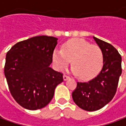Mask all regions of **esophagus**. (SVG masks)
<instances>
[{"label":"esophagus","instance_id":"1","mask_svg":"<svg viewBox=\"0 0 126 126\" xmlns=\"http://www.w3.org/2000/svg\"><path fill=\"white\" fill-rule=\"evenodd\" d=\"M68 79H69V77L68 76L65 75V74L63 76V79H64V80H66Z\"/></svg>","mask_w":126,"mask_h":126}]
</instances>
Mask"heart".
Instances as JSON below:
<instances>
[{
	"instance_id": "heart-1",
	"label": "heart",
	"mask_w": 126,
	"mask_h": 126,
	"mask_svg": "<svg viewBox=\"0 0 126 126\" xmlns=\"http://www.w3.org/2000/svg\"><path fill=\"white\" fill-rule=\"evenodd\" d=\"M103 53L97 46L91 45L81 38L71 39L55 50L52 55L54 65L57 70L66 68L71 60V72L83 80L93 79L103 65Z\"/></svg>"
}]
</instances>
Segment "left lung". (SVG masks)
Returning a JSON list of instances; mask_svg holds the SVG:
<instances>
[{
	"label": "left lung",
	"instance_id": "8db88e82",
	"mask_svg": "<svg viewBox=\"0 0 126 126\" xmlns=\"http://www.w3.org/2000/svg\"><path fill=\"white\" fill-rule=\"evenodd\" d=\"M93 38L103 53V67L99 74L88 82H77L72 93L74 102L80 109L94 111L104 107L116 93L119 77L122 73L121 56L107 42Z\"/></svg>",
	"mask_w": 126,
	"mask_h": 126
}]
</instances>
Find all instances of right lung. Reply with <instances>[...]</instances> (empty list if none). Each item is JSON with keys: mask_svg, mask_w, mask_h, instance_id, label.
I'll return each mask as SVG.
<instances>
[{"mask_svg": "<svg viewBox=\"0 0 126 126\" xmlns=\"http://www.w3.org/2000/svg\"><path fill=\"white\" fill-rule=\"evenodd\" d=\"M57 44V38L39 36L18 42L7 52L5 76L13 98L22 107H45L63 81V74L50 67Z\"/></svg>", "mask_w": 126, "mask_h": 126, "instance_id": "add662e5", "label": "right lung"}]
</instances>
